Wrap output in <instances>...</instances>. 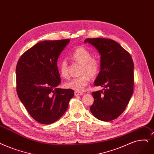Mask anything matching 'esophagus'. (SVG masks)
I'll return each instance as SVG.
<instances>
[{
    "mask_svg": "<svg viewBox=\"0 0 154 154\" xmlns=\"http://www.w3.org/2000/svg\"><path fill=\"white\" fill-rule=\"evenodd\" d=\"M82 94V92H79V91H75L74 92V94L75 96H79V95H81Z\"/></svg>",
    "mask_w": 154,
    "mask_h": 154,
    "instance_id": "1",
    "label": "esophagus"
}]
</instances>
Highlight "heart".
I'll return each instance as SVG.
<instances>
[{
  "label": "heart",
  "instance_id": "heart-1",
  "mask_svg": "<svg viewBox=\"0 0 154 154\" xmlns=\"http://www.w3.org/2000/svg\"><path fill=\"white\" fill-rule=\"evenodd\" d=\"M92 53L84 46H79L75 48L70 54V58L77 63L81 64L80 77L72 78L65 83L66 88L81 91L84 89L91 81V78L95 77L99 73L101 63L99 60L96 57H92ZM60 73L62 77H69L67 62L65 60H62L59 65Z\"/></svg>",
  "mask_w": 154,
  "mask_h": 154
}]
</instances>
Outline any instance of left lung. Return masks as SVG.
Wrapping results in <instances>:
<instances>
[{"label":"left lung","instance_id":"left-lung-1","mask_svg":"<svg viewBox=\"0 0 154 154\" xmlns=\"http://www.w3.org/2000/svg\"><path fill=\"white\" fill-rule=\"evenodd\" d=\"M101 55V70L94 82L103 91L92 92L90 110L96 118L109 122L121 115L133 93L134 64L130 53L114 40L87 38Z\"/></svg>","mask_w":154,"mask_h":154}]
</instances>
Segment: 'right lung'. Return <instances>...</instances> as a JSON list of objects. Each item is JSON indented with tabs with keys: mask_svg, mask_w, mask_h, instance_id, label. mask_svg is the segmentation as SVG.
I'll use <instances>...</instances> for the list:
<instances>
[{
	"mask_svg": "<svg viewBox=\"0 0 154 154\" xmlns=\"http://www.w3.org/2000/svg\"><path fill=\"white\" fill-rule=\"evenodd\" d=\"M69 39L43 41L26 51L16 65V91L31 116L39 123L56 122L67 109L74 91L57 87V60Z\"/></svg>",
	"mask_w": 154,
	"mask_h": 154,
	"instance_id": "1",
	"label": "right lung"
}]
</instances>
